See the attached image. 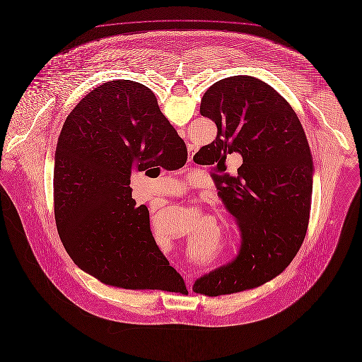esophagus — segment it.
Masks as SVG:
<instances>
[{
	"label": "esophagus",
	"instance_id": "1",
	"mask_svg": "<svg viewBox=\"0 0 362 362\" xmlns=\"http://www.w3.org/2000/svg\"><path fill=\"white\" fill-rule=\"evenodd\" d=\"M190 281H189V278H188V284H189Z\"/></svg>",
	"mask_w": 362,
	"mask_h": 362
}]
</instances>
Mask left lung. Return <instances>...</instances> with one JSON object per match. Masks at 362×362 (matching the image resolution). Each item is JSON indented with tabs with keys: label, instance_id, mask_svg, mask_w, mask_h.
Masks as SVG:
<instances>
[{
	"label": "left lung",
	"instance_id": "obj_1",
	"mask_svg": "<svg viewBox=\"0 0 362 362\" xmlns=\"http://www.w3.org/2000/svg\"><path fill=\"white\" fill-rule=\"evenodd\" d=\"M200 115L218 134L193 156L196 163L219 166L228 153L243 156L235 175L214 174L241 231L240 255L193 285L197 294L218 297L264 285L296 257L309 222L313 159L296 112L260 78L216 81L202 98Z\"/></svg>",
	"mask_w": 362,
	"mask_h": 362
}]
</instances>
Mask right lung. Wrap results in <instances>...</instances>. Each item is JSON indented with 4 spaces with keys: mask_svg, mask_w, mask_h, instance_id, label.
Listing matches in <instances>:
<instances>
[{
    "mask_svg": "<svg viewBox=\"0 0 362 362\" xmlns=\"http://www.w3.org/2000/svg\"><path fill=\"white\" fill-rule=\"evenodd\" d=\"M188 151L153 91L113 80L84 96L66 117L54 155V215L61 243L80 269L128 290L184 287L132 199L131 173L177 170Z\"/></svg>",
    "mask_w": 362,
    "mask_h": 362,
    "instance_id": "add662e5",
    "label": "right lung"
}]
</instances>
